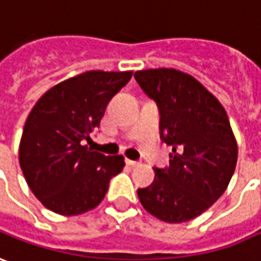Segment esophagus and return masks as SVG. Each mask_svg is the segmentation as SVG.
Masks as SVG:
<instances>
[{"label": "esophagus", "instance_id": "obj_1", "mask_svg": "<svg viewBox=\"0 0 261 261\" xmlns=\"http://www.w3.org/2000/svg\"><path fill=\"white\" fill-rule=\"evenodd\" d=\"M126 165H129V167H138L139 165V162L138 161H132V159H126Z\"/></svg>", "mask_w": 261, "mask_h": 261}]
</instances>
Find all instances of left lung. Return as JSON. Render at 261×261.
I'll return each mask as SVG.
<instances>
[{"label":"left lung","instance_id":"1","mask_svg":"<svg viewBox=\"0 0 261 261\" xmlns=\"http://www.w3.org/2000/svg\"><path fill=\"white\" fill-rule=\"evenodd\" d=\"M158 105L161 139L172 148L169 167L138 190L143 208L165 223L201 216L227 190L237 164V142L223 105L191 74L175 69L135 73Z\"/></svg>","mask_w":261,"mask_h":261}]
</instances>
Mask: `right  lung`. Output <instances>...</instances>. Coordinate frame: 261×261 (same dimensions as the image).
I'll return each instance as SVG.
<instances>
[{
	"mask_svg": "<svg viewBox=\"0 0 261 261\" xmlns=\"http://www.w3.org/2000/svg\"><path fill=\"white\" fill-rule=\"evenodd\" d=\"M130 77L132 71H86L47 90L30 112L18 151L21 171L56 214L79 216L97 207L125 167L122 155L106 156L83 141L100 126L108 103Z\"/></svg>",
	"mask_w": 261,
	"mask_h": 261,
	"instance_id": "add662e5",
	"label": "right lung"
}]
</instances>
